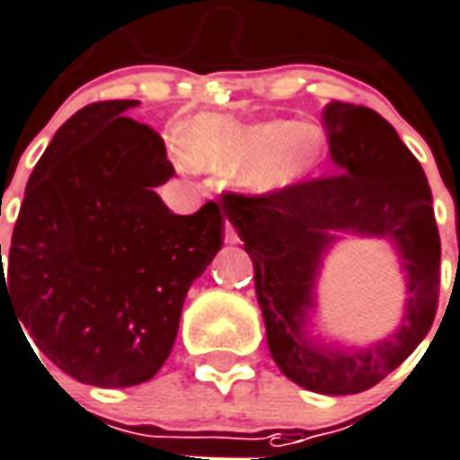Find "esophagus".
Returning <instances> with one entry per match:
<instances>
[{
  "label": "esophagus",
  "mask_w": 460,
  "mask_h": 460,
  "mask_svg": "<svg viewBox=\"0 0 460 460\" xmlns=\"http://www.w3.org/2000/svg\"><path fill=\"white\" fill-rule=\"evenodd\" d=\"M226 242L227 244H237V242H240V234H237V230H234V226L230 220H226Z\"/></svg>",
  "instance_id": "obj_1"
}]
</instances>
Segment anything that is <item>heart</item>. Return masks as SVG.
Masks as SVG:
<instances>
[{"label":"heart","instance_id":"b5f03b06","mask_svg":"<svg viewBox=\"0 0 460 460\" xmlns=\"http://www.w3.org/2000/svg\"><path fill=\"white\" fill-rule=\"evenodd\" d=\"M328 154V135L315 123L270 119L259 123L201 113L187 123L175 159L182 168L233 175L249 194L292 190L321 166Z\"/></svg>","mask_w":460,"mask_h":460}]
</instances>
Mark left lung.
Masks as SVG:
<instances>
[{
  "label": "left lung",
  "instance_id": "left-lung-1",
  "mask_svg": "<svg viewBox=\"0 0 460 460\" xmlns=\"http://www.w3.org/2000/svg\"><path fill=\"white\" fill-rule=\"evenodd\" d=\"M334 175L266 197L223 194V211L253 261L256 299L278 368L318 394H358L399 368L432 328L439 296V230L418 159L373 109L325 106ZM341 234L389 239L407 273L400 328L363 349L307 337L322 259Z\"/></svg>",
  "mask_w": 460,
  "mask_h": 460
}]
</instances>
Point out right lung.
I'll list each match as a JSON object with an SVG mask.
<instances>
[{
  "instance_id": "1",
  "label": "right lung",
  "mask_w": 460,
  "mask_h": 460,
  "mask_svg": "<svg viewBox=\"0 0 460 460\" xmlns=\"http://www.w3.org/2000/svg\"><path fill=\"white\" fill-rule=\"evenodd\" d=\"M137 104L97 102L58 128L25 187L6 278L0 247V306L54 366L94 387L159 373L187 289L223 247L216 201L175 216L154 190L175 168L159 132L126 116Z\"/></svg>"
}]
</instances>
